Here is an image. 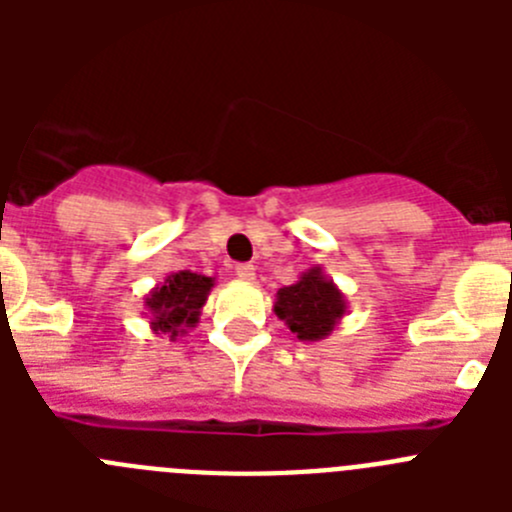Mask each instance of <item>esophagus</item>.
<instances>
[{
  "mask_svg": "<svg viewBox=\"0 0 512 512\" xmlns=\"http://www.w3.org/2000/svg\"><path fill=\"white\" fill-rule=\"evenodd\" d=\"M235 277L243 282H253L256 279V266L253 264H235Z\"/></svg>",
  "mask_w": 512,
  "mask_h": 512,
  "instance_id": "esophagus-1",
  "label": "esophagus"
}]
</instances>
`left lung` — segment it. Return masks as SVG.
Masks as SVG:
<instances>
[{
  "label": "left lung",
  "instance_id": "obj_1",
  "mask_svg": "<svg viewBox=\"0 0 512 512\" xmlns=\"http://www.w3.org/2000/svg\"><path fill=\"white\" fill-rule=\"evenodd\" d=\"M348 312L346 295L323 274V266L302 271V277L277 292L274 315L284 320L300 341L315 343L328 338Z\"/></svg>",
  "mask_w": 512,
  "mask_h": 512
}]
</instances>
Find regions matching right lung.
Segmentation results:
<instances>
[{
    "mask_svg": "<svg viewBox=\"0 0 512 512\" xmlns=\"http://www.w3.org/2000/svg\"><path fill=\"white\" fill-rule=\"evenodd\" d=\"M215 277H205L197 271H174L146 295V312L153 333H164L171 341L184 336L189 328L200 323V312L205 307Z\"/></svg>",
    "mask_w": 512,
    "mask_h": 512,
    "instance_id": "add662e5",
    "label": "right lung"
}]
</instances>
